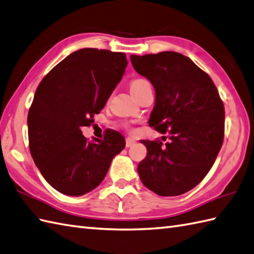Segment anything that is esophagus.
Instances as JSON below:
<instances>
[{"label":"esophagus","mask_w":254,"mask_h":254,"mask_svg":"<svg viewBox=\"0 0 254 254\" xmlns=\"http://www.w3.org/2000/svg\"><path fill=\"white\" fill-rule=\"evenodd\" d=\"M134 143H136V140L132 138H127L126 139V148H130Z\"/></svg>","instance_id":"1"}]
</instances>
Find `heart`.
Returning <instances> with one entry per match:
<instances>
[{
    "label": "heart",
    "mask_w": 254,
    "mask_h": 254,
    "mask_svg": "<svg viewBox=\"0 0 254 254\" xmlns=\"http://www.w3.org/2000/svg\"><path fill=\"white\" fill-rule=\"evenodd\" d=\"M146 86H150L149 81L145 80V79H141V78H140V79H136V80H133L131 82V84H130V91L131 92L140 91V90L143 89Z\"/></svg>",
    "instance_id": "obj_1"
}]
</instances>
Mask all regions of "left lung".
<instances>
[{"instance_id": "8db88e82", "label": "left lung", "mask_w": 254, "mask_h": 254, "mask_svg": "<svg viewBox=\"0 0 254 254\" xmlns=\"http://www.w3.org/2000/svg\"><path fill=\"white\" fill-rule=\"evenodd\" d=\"M131 64L155 90L149 124L170 141L141 140L146 156L138 174L162 196L194 188L211 170L224 140V105L215 84L192 61L173 51L131 55Z\"/></svg>"}]
</instances>
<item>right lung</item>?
<instances>
[{"mask_svg":"<svg viewBox=\"0 0 254 254\" xmlns=\"http://www.w3.org/2000/svg\"><path fill=\"white\" fill-rule=\"evenodd\" d=\"M125 53L81 49L43 78L28 113L30 153L44 179L59 192L79 196L97 188L125 139L108 131L87 141L81 127L102 110L127 67Z\"/></svg>","mask_w":254,"mask_h":254,"instance_id":"add662e5","label":"right lung"}]
</instances>
